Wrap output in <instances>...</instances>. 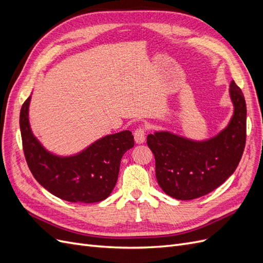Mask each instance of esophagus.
Wrapping results in <instances>:
<instances>
[{"mask_svg":"<svg viewBox=\"0 0 263 263\" xmlns=\"http://www.w3.org/2000/svg\"><path fill=\"white\" fill-rule=\"evenodd\" d=\"M134 138L137 144H142L146 139V130L144 127H138V128L134 133Z\"/></svg>","mask_w":263,"mask_h":263,"instance_id":"1","label":"esophagus"}]
</instances>
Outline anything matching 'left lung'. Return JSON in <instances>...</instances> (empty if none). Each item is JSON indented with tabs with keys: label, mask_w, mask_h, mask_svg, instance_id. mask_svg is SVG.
I'll list each match as a JSON object with an SVG mask.
<instances>
[{
	"label": "left lung",
	"mask_w": 263,
	"mask_h": 263,
	"mask_svg": "<svg viewBox=\"0 0 263 263\" xmlns=\"http://www.w3.org/2000/svg\"><path fill=\"white\" fill-rule=\"evenodd\" d=\"M234 115L226 128L211 139L196 141L170 132H156L147 145L156 160V178L165 194L187 201L211 193L235 172L246 145L245 97L232 81Z\"/></svg>",
	"instance_id": "left-lung-1"
}]
</instances>
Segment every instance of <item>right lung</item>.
<instances>
[{"instance_id":"right-lung-1","label":"right lung","mask_w":263,"mask_h":263,"mask_svg":"<svg viewBox=\"0 0 263 263\" xmlns=\"http://www.w3.org/2000/svg\"><path fill=\"white\" fill-rule=\"evenodd\" d=\"M29 97L21 108L23 150L30 172L51 194L72 203H97L109 196L117 182L124 154L134 147L129 130L107 135L74 156L47 151L30 129Z\"/></svg>"}]
</instances>
